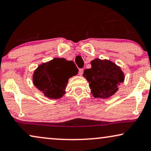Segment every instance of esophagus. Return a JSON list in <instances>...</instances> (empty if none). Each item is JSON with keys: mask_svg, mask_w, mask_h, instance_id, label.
<instances>
[{"mask_svg": "<svg viewBox=\"0 0 151 151\" xmlns=\"http://www.w3.org/2000/svg\"><path fill=\"white\" fill-rule=\"evenodd\" d=\"M83 68H81V69H79V74L80 76H81L82 74H83Z\"/></svg>", "mask_w": 151, "mask_h": 151, "instance_id": "obj_1", "label": "esophagus"}]
</instances>
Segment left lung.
Segmentation results:
<instances>
[{"instance_id":"left-lung-1","label":"left lung","mask_w":151,"mask_h":151,"mask_svg":"<svg viewBox=\"0 0 151 151\" xmlns=\"http://www.w3.org/2000/svg\"><path fill=\"white\" fill-rule=\"evenodd\" d=\"M91 65V68L84 70L83 77L90 83L92 95L104 99L113 95L124 80L121 68L113 62L99 59L92 61Z\"/></svg>"}]
</instances>
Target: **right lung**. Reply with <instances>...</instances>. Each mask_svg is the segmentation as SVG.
Masks as SVG:
<instances>
[{
    "instance_id": "obj_1",
    "label": "right lung",
    "mask_w": 151,
    "mask_h": 151,
    "mask_svg": "<svg viewBox=\"0 0 151 151\" xmlns=\"http://www.w3.org/2000/svg\"><path fill=\"white\" fill-rule=\"evenodd\" d=\"M78 72L72 61L55 58L37 68L33 75V83L45 96L50 99H58L65 93L68 79L77 74Z\"/></svg>"
}]
</instances>
